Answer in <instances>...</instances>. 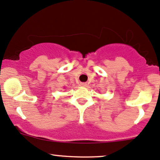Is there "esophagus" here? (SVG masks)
I'll list each match as a JSON object with an SVG mask.
<instances>
[{
    "instance_id": "esophagus-1",
    "label": "esophagus",
    "mask_w": 160,
    "mask_h": 160,
    "mask_svg": "<svg viewBox=\"0 0 160 160\" xmlns=\"http://www.w3.org/2000/svg\"><path fill=\"white\" fill-rule=\"evenodd\" d=\"M80 86H87V83H86V82H81V83H80Z\"/></svg>"
}]
</instances>
